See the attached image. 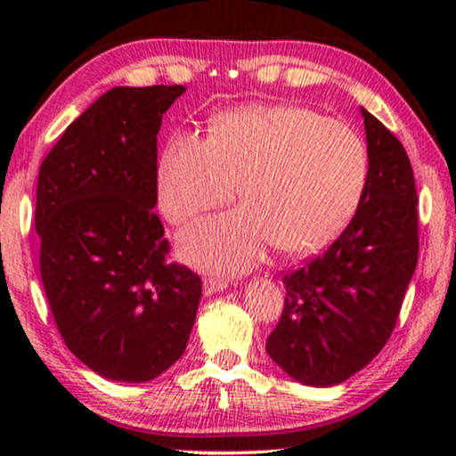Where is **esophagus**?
<instances>
[{"instance_id": "1", "label": "esophagus", "mask_w": 456, "mask_h": 456, "mask_svg": "<svg viewBox=\"0 0 456 456\" xmlns=\"http://www.w3.org/2000/svg\"><path fill=\"white\" fill-rule=\"evenodd\" d=\"M227 288H229V281L223 280V277H205V281H203L205 296H213V293L223 291Z\"/></svg>"}]
</instances>
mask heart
Returning a JSON list of instances; mask_svg holds the SVG:
<instances>
[{
  "instance_id": "1",
  "label": "heart",
  "mask_w": 456,
  "mask_h": 456,
  "mask_svg": "<svg viewBox=\"0 0 456 456\" xmlns=\"http://www.w3.org/2000/svg\"><path fill=\"white\" fill-rule=\"evenodd\" d=\"M370 152L356 130L305 106L256 104L213 120L209 138L173 133L157 165L159 207L181 225L233 199L243 207L179 235L191 265L241 273L269 249L305 256L339 235L364 199Z\"/></svg>"
}]
</instances>
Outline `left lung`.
I'll list each match as a JSON object with an SVG mask.
<instances>
[{
	"instance_id": "obj_1",
	"label": "left lung",
	"mask_w": 456,
	"mask_h": 456,
	"mask_svg": "<svg viewBox=\"0 0 456 456\" xmlns=\"http://www.w3.org/2000/svg\"><path fill=\"white\" fill-rule=\"evenodd\" d=\"M362 117L370 152L364 199L322 256L283 275V312L265 344L269 358L305 386H336L378 356L419 261L411 160L366 108Z\"/></svg>"
}]
</instances>
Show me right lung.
Here are the masks:
<instances>
[{
    "instance_id": "right-lung-1",
    "label": "right lung",
    "mask_w": 456,
    "mask_h": 456,
    "mask_svg": "<svg viewBox=\"0 0 456 456\" xmlns=\"http://www.w3.org/2000/svg\"><path fill=\"white\" fill-rule=\"evenodd\" d=\"M184 86H117L76 118L40 167L36 231L56 326L82 364L149 382L187 348L200 277L167 264L157 134Z\"/></svg>"
}]
</instances>
